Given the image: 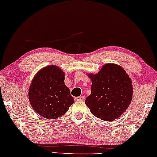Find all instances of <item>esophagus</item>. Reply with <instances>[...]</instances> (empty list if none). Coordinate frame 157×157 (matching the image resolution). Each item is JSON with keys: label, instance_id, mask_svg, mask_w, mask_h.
<instances>
[{"label": "esophagus", "instance_id": "esophagus-1", "mask_svg": "<svg viewBox=\"0 0 157 157\" xmlns=\"http://www.w3.org/2000/svg\"><path fill=\"white\" fill-rule=\"evenodd\" d=\"M75 101H83L85 99V96H77V97H75Z\"/></svg>", "mask_w": 157, "mask_h": 157}]
</instances>
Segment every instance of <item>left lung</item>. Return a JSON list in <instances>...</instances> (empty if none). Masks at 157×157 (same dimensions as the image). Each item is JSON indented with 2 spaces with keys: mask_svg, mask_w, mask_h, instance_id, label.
Returning <instances> with one entry per match:
<instances>
[{
  "mask_svg": "<svg viewBox=\"0 0 157 157\" xmlns=\"http://www.w3.org/2000/svg\"><path fill=\"white\" fill-rule=\"evenodd\" d=\"M91 79V94L85 104L91 113L104 121L121 117L132 99V80L122 67L114 63L103 66L98 74H88Z\"/></svg>",
  "mask_w": 157,
  "mask_h": 157,
  "instance_id": "left-lung-1",
  "label": "left lung"
}]
</instances>
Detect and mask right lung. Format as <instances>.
Returning a JSON list of instances; mask_svg holds the SVG:
<instances>
[{
	"mask_svg": "<svg viewBox=\"0 0 157 157\" xmlns=\"http://www.w3.org/2000/svg\"><path fill=\"white\" fill-rule=\"evenodd\" d=\"M64 79L63 71L55 65L44 67L34 76L29 98L33 110L44 119L61 117L74 103Z\"/></svg>",
	"mask_w": 157,
	"mask_h": 157,
	"instance_id": "right-lung-1",
	"label": "right lung"
}]
</instances>
